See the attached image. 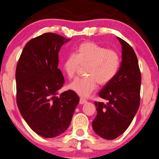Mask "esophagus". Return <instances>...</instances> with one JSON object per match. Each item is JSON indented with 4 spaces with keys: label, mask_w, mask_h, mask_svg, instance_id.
<instances>
[{
    "label": "esophagus",
    "mask_w": 159,
    "mask_h": 159,
    "mask_svg": "<svg viewBox=\"0 0 159 159\" xmlns=\"http://www.w3.org/2000/svg\"><path fill=\"white\" fill-rule=\"evenodd\" d=\"M86 102H87V100H85V99L80 98V104H81V105H83V104L86 103Z\"/></svg>",
    "instance_id": "34e87169"
}]
</instances>
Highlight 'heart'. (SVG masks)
<instances>
[{
	"label": "heart",
	"instance_id": "1",
	"mask_svg": "<svg viewBox=\"0 0 159 159\" xmlns=\"http://www.w3.org/2000/svg\"><path fill=\"white\" fill-rule=\"evenodd\" d=\"M120 58L115 50L106 49L94 42L80 44L74 54H69L62 62V69L69 79L75 76L80 66H85V77L76 79L69 89L81 98L94 92L98 83L104 85L114 79L118 72Z\"/></svg>",
	"mask_w": 159,
	"mask_h": 159
}]
</instances>
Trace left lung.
<instances>
[{"label":"left lung","instance_id":"1","mask_svg":"<svg viewBox=\"0 0 159 159\" xmlns=\"http://www.w3.org/2000/svg\"><path fill=\"white\" fill-rule=\"evenodd\" d=\"M117 38L122 46L120 68L99 92L107 102H94L98 115L92 122L95 133L107 140L115 139L126 131L140 105L141 76L137 57L127 42Z\"/></svg>","mask_w":159,"mask_h":159}]
</instances>
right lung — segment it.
Masks as SVG:
<instances>
[{
    "mask_svg": "<svg viewBox=\"0 0 159 159\" xmlns=\"http://www.w3.org/2000/svg\"><path fill=\"white\" fill-rule=\"evenodd\" d=\"M70 39L44 33L24 48L16 67L17 104L28 126L45 139L66 131L80 98L71 90L59 94L65 83L58 68L61 47Z\"/></svg>",
    "mask_w": 159,
    "mask_h": 159,
    "instance_id": "1",
    "label": "right lung"
}]
</instances>
